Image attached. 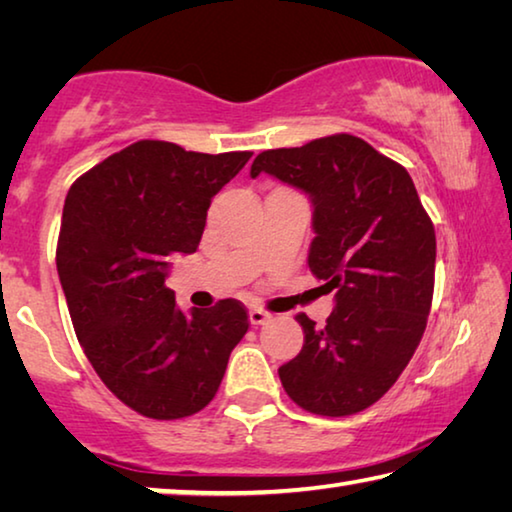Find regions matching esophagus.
<instances>
[{
  "label": "esophagus",
  "mask_w": 512,
  "mask_h": 512,
  "mask_svg": "<svg viewBox=\"0 0 512 512\" xmlns=\"http://www.w3.org/2000/svg\"><path fill=\"white\" fill-rule=\"evenodd\" d=\"M248 318H250V325H266L268 320L273 318V314H268V311L259 309V307H253L248 311Z\"/></svg>",
  "instance_id": "1"
}]
</instances>
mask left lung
Returning a JSON list of instances; mask_svg holds the SVG:
<instances>
[{"label": "left lung", "mask_w": 512, "mask_h": 512, "mask_svg": "<svg viewBox=\"0 0 512 512\" xmlns=\"http://www.w3.org/2000/svg\"><path fill=\"white\" fill-rule=\"evenodd\" d=\"M262 171L309 194V268L336 291L323 327L296 316L305 345L277 370L284 391L309 413H359L395 384L420 345L436 273L433 223L409 171L348 133L262 151L250 176Z\"/></svg>", "instance_id": "obj_1"}]
</instances>
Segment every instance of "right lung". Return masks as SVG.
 <instances>
[{
  "mask_svg": "<svg viewBox=\"0 0 512 512\" xmlns=\"http://www.w3.org/2000/svg\"><path fill=\"white\" fill-rule=\"evenodd\" d=\"M250 155L140 140L69 187L56 248L69 316L103 384L144 418L205 409L248 332L239 300L185 316L164 277L173 255L196 253L212 196Z\"/></svg>",
  "mask_w": 512,
  "mask_h": 512,
  "instance_id": "right-lung-1",
  "label": "right lung"
}]
</instances>
